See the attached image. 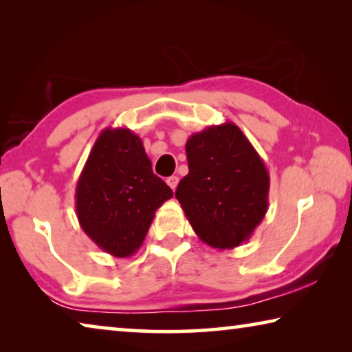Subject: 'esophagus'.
Instances as JSON below:
<instances>
[{"instance_id":"obj_1","label":"esophagus","mask_w":352,"mask_h":352,"mask_svg":"<svg viewBox=\"0 0 352 352\" xmlns=\"http://www.w3.org/2000/svg\"><path fill=\"white\" fill-rule=\"evenodd\" d=\"M168 184L170 186L172 190L177 189V184H178V177L177 175H172L168 178Z\"/></svg>"}]
</instances>
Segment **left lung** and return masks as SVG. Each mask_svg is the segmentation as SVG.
<instances>
[{"label":"left lung","instance_id":"obj_1","mask_svg":"<svg viewBox=\"0 0 352 352\" xmlns=\"http://www.w3.org/2000/svg\"><path fill=\"white\" fill-rule=\"evenodd\" d=\"M189 172L175 197L201 242L231 250L250 239L269 210L270 177L234 122L210 126L186 141Z\"/></svg>","mask_w":352,"mask_h":352}]
</instances>
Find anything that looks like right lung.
I'll list each match as a JSON object with an SVG mask.
<instances>
[{
	"instance_id": "add662e5",
	"label": "right lung",
	"mask_w": 352,
	"mask_h": 352,
	"mask_svg": "<svg viewBox=\"0 0 352 352\" xmlns=\"http://www.w3.org/2000/svg\"><path fill=\"white\" fill-rule=\"evenodd\" d=\"M172 189L152 170L141 138L127 127L99 133L76 184V214L83 233L115 258L144 242L155 211Z\"/></svg>"
}]
</instances>
